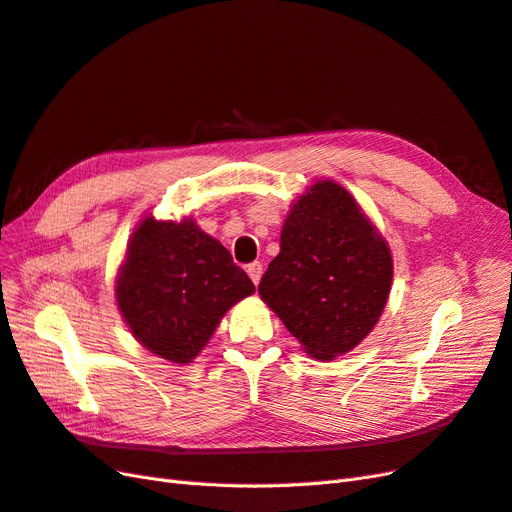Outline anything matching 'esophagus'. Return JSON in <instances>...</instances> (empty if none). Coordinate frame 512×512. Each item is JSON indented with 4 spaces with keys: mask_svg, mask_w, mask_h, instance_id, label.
<instances>
[{
    "mask_svg": "<svg viewBox=\"0 0 512 512\" xmlns=\"http://www.w3.org/2000/svg\"><path fill=\"white\" fill-rule=\"evenodd\" d=\"M246 272L251 276V281L257 285L261 281V274H264V266H261L259 261H253V264L246 266Z\"/></svg>",
    "mask_w": 512,
    "mask_h": 512,
    "instance_id": "obj_1",
    "label": "esophagus"
}]
</instances>
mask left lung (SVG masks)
<instances>
[{"label": "left lung", "mask_w": 512, "mask_h": 512, "mask_svg": "<svg viewBox=\"0 0 512 512\" xmlns=\"http://www.w3.org/2000/svg\"><path fill=\"white\" fill-rule=\"evenodd\" d=\"M392 287V253L352 193L317 180L294 203L259 296L315 360L369 337Z\"/></svg>", "instance_id": "1"}]
</instances>
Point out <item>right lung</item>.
I'll list each match as a JSON object with an SVG mask.
<instances>
[{"instance_id": "obj_1", "label": "right lung", "mask_w": 512, "mask_h": 512, "mask_svg": "<svg viewBox=\"0 0 512 512\" xmlns=\"http://www.w3.org/2000/svg\"><path fill=\"white\" fill-rule=\"evenodd\" d=\"M255 291L227 248L193 221L145 214L115 276L130 334L158 358L193 362L225 313Z\"/></svg>"}]
</instances>
